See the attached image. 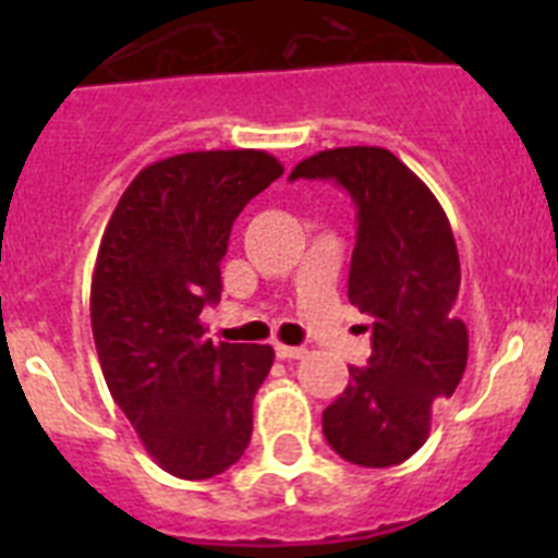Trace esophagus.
<instances>
[{"label":"esophagus","mask_w":558,"mask_h":558,"mask_svg":"<svg viewBox=\"0 0 558 558\" xmlns=\"http://www.w3.org/2000/svg\"><path fill=\"white\" fill-rule=\"evenodd\" d=\"M276 357L282 360H302L304 354H307V349L304 347H284V343H276Z\"/></svg>","instance_id":"obj_1"}]
</instances>
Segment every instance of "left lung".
<instances>
[{"instance_id": "8db88e82", "label": "left lung", "mask_w": 558, "mask_h": 558, "mask_svg": "<svg viewBox=\"0 0 558 558\" xmlns=\"http://www.w3.org/2000/svg\"><path fill=\"white\" fill-rule=\"evenodd\" d=\"M290 179H332L357 206L349 302L372 322V357L324 411V436L357 466H393L430 436L433 402L452 397L470 335L456 315L461 263L427 184L386 147H332Z\"/></svg>"}]
</instances>
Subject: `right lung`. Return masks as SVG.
I'll list each match as a JSON object with an SVG mask.
<instances>
[{
  "label": "right lung",
  "mask_w": 558,
  "mask_h": 558,
  "mask_svg": "<svg viewBox=\"0 0 558 558\" xmlns=\"http://www.w3.org/2000/svg\"><path fill=\"white\" fill-rule=\"evenodd\" d=\"M284 167L265 150L153 161L122 192L92 276V332L113 402L161 470L206 481L240 461L274 349L211 343L236 215Z\"/></svg>",
  "instance_id": "1"
}]
</instances>
